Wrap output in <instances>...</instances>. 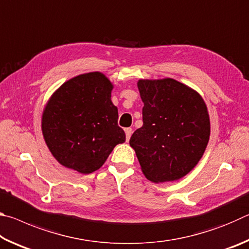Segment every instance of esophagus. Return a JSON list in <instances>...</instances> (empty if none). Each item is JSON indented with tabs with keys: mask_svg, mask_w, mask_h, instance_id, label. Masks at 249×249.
Here are the masks:
<instances>
[{
	"mask_svg": "<svg viewBox=\"0 0 249 249\" xmlns=\"http://www.w3.org/2000/svg\"><path fill=\"white\" fill-rule=\"evenodd\" d=\"M132 133H133V129L128 127V128H125V134H126V141H129L130 136H132Z\"/></svg>",
	"mask_w": 249,
	"mask_h": 249,
	"instance_id": "obj_1",
	"label": "esophagus"
}]
</instances>
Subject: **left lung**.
Wrapping results in <instances>:
<instances>
[{
	"label": "left lung",
	"instance_id": "8db88e82",
	"mask_svg": "<svg viewBox=\"0 0 249 249\" xmlns=\"http://www.w3.org/2000/svg\"><path fill=\"white\" fill-rule=\"evenodd\" d=\"M142 126L129 145L142 174L156 183L179 180L195 168L210 138V117L202 96L190 87L165 78L137 82Z\"/></svg>",
	"mask_w": 249,
	"mask_h": 249
}]
</instances>
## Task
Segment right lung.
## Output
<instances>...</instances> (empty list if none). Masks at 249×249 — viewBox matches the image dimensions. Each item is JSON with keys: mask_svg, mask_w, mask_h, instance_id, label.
Returning a JSON list of instances; mask_svg holds the SVG:
<instances>
[{"mask_svg": "<svg viewBox=\"0 0 249 249\" xmlns=\"http://www.w3.org/2000/svg\"><path fill=\"white\" fill-rule=\"evenodd\" d=\"M112 90V82L95 71L68 80L50 96L41 116V130L60 165L91 174L103 166L117 144L125 142Z\"/></svg>", "mask_w": 249, "mask_h": 249, "instance_id": "add662e5", "label": "right lung"}]
</instances>
